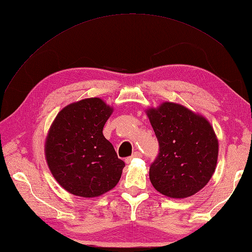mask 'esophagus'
Masks as SVG:
<instances>
[{
  "instance_id": "1",
  "label": "esophagus",
  "mask_w": 252,
  "mask_h": 252,
  "mask_svg": "<svg viewBox=\"0 0 252 252\" xmlns=\"http://www.w3.org/2000/svg\"><path fill=\"white\" fill-rule=\"evenodd\" d=\"M140 157H142V154H141L140 152H135L134 154L132 155V156L126 158V163H129V162H131V160H132V159H134V158H140Z\"/></svg>"
}]
</instances>
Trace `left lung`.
I'll return each mask as SVG.
<instances>
[{
    "instance_id": "8db88e82",
    "label": "left lung",
    "mask_w": 252,
    "mask_h": 252,
    "mask_svg": "<svg viewBox=\"0 0 252 252\" xmlns=\"http://www.w3.org/2000/svg\"><path fill=\"white\" fill-rule=\"evenodd\" d=\"M146 114L159 143L149 168L153 186L171 198L199 191L215 173L219 142L210 123L180 104L165 101Z\"/></svg>"
}]
</instances>
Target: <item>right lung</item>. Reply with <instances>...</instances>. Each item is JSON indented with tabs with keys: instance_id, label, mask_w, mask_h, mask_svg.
<instances>
[{
	"instance_id": "obj_1",
	"label": "right lung",
	"mask_w": 252,
	"mask_h": 252,
	"mask_svg": "<svg viewBox=\"0 0 252 252\" xmlns=\"http://www.w3.org/2000/svg\"><path fill=\"white\" fill-rule=\"evenodd\" d=\"M111 114L103 99L85 98L63 108L52 123L46 162L58 184L72 195L98 197L121 178L126 164L103 134Z\"/></svg>"
}]
</instances>
